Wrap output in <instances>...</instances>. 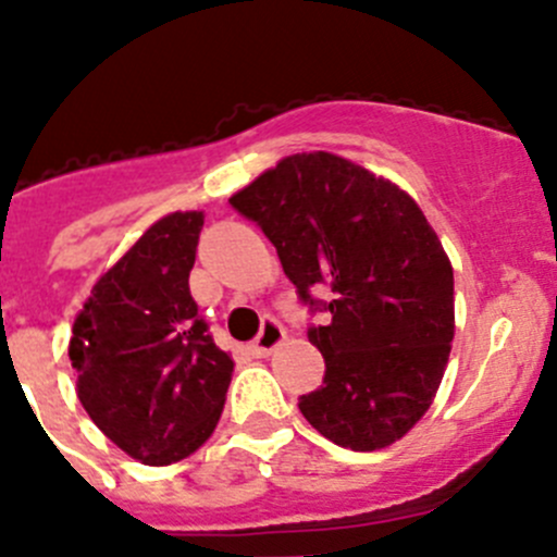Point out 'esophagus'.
I'll return each instance as SVG.
<instances>
[{
  "label": "esophagus",
  "instance_id": "1",
  "mask_svg": "<svg viewBox=\"0 0 557 557\" xmlns=\"http://www.w3.org/2000/svg\"><path fill=\"white\" fill-rule=\"evenodd\" d=\"M284 327H281V324L276 322V319H265V322H262V327H260V335H257L255 341H251V355H257V357H265V355H271L273 349H276V346L281 344V341H284Z\"/></svg>",
  "mask_w": 557,
  "mask_h": 557
}]
</instances>
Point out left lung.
Masks as SVG:
<instances>
[{
    "mask_svg": "<svg viewBox=\"0 0 557 557\" xmlns=\"http://www.w3.org/2000/svg\"><path fill=\"white\" fill-rule=\"evenodd\" d=\"M276 246L308 311H327L308 341L324 382L300 411L355 453L389 447L431 409L455 335V278L414 200L371 170L327 151L281 159L230 197ZM330 285V301L310 295Z\"/></svg>",
    "mask_w": 557,
    "mask_h": 557,
    "instance_id": "obj_1",
    "label": "left lung"
}]
</instances>
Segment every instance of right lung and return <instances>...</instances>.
Wrapping results in <instances>:
<instances>
[{"label": "right lung", "instance_id": "1", "mask_svg": "<svg viewBox=\"0 0 557 557\" xmlns=\"http://www.w3.org/2000/svg\"><path fill=\"white\" fill-rule=\"evenodd\" d=\"M202 213H170L94 284L70 341L94 425L146 466L184 460L224 409L233 357L189 292Z\"/></svg>", "mask_w": 557, "mask_h": 557}]
</instances>
